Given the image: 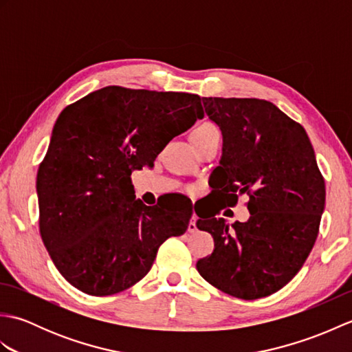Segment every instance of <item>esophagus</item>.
<instances>
[{
	"label": "esophagus",
	"instance_id": "1",
	"mask_svg": "<svg viewBox=\"0 0 352 352\" xmlns=\"http://www.w3.org/2000/svg\"><path fill=\"white\" fill-rule=\"evenodd\" d=\"M197 219H198V218H197V214L193 213V214H192V218H190V222H189V227H188V231H189V233H195V231L198 230V228H197V223H195V222H197Z\"/></svg>",
	"mask_w": 352,
	"mask_h": 352
}]
</instances>
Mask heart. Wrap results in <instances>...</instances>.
<instances>
[{
  "instance_id": "heart-1",
  "label": "heart",
  "mask_w": 352,
  "mask_h": 352,
  "mask_svg": "<svg viewBox=\"0 0 352 352\" xmlns=\"http://www.w3.org/2000/svg\"><path fill=\"white\" fill-rule=\"evenodd\" d=\"M212 134H219L218 129H216L214 124L208 122V121H204V122L198 124L195 129H193V131H192V140L204 139L207 136H212Z\"/></svg>"
}]
</instances>
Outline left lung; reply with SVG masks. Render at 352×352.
Listing matches in <instances>:
<instances>
[{"instance_id":"1","label":"left lung","mask_w":352,"mask_h":352,"mask_svg":"<svg viewBox=\"0 0 352 352\" xmlns=\"http://www.w3.org/2000/svg\"><path fill=\"white\" fill-rule=\"evenodd\" d=\"M203 102L223 138L213 189L228 207L248 195L251 216L231 226L214 214L198 219L197 227L213 236L214 250L198 260L197 269L223 294L241 300L269 296L294 278L316 242L324 177L302 125L275 104L212 96Z\"/></svg>"}]
</instances>
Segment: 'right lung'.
<instances>
[{
	"label": "right lung",
	"instance_id": "obj_1",
	"mask_svg": "<svg viewBox=\"0 0 352 352\" xmlns=\"http://www.w3.org/2000/svg\"><path fill=\"white\" fill-rule=\"evenodd\" d=\"M204 116L199 95L107 86L58 115L37 169L39 231L74 287L107 296L134 286L192 213L136 199L131 170L154 166L168 142Z\"/></svg>",
	"mask_w": 352,
	"mask_h": 352
}]
</instances>
